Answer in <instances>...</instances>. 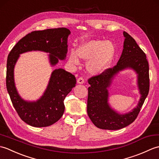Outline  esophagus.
Returning a JSON list of instances; mask_svg holds the SVG:
<instances>
[{
	"label": "esophagus",
	"mask_w": 159,
	"mask_h": 159,
	"mask_svg": "<svg viewBox=\"0 0 159 159\" xmlns=\"http://www.w3.org/2000/svg\"><path fill=\"white\" fill-rule=\"evenodd\" d=\"M84 81H85V80H84L83 77H80L77 79V83H79V84H83Z\"/></svg>",
	"instance_id": "34e87169"
}]
</instances>
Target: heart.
I'll use <instances>...</instances> for the list:
<instances>
[{"label":"heart","mask_w":159,"mask_h":159,"mask_svg":"<svg viewBox=\"0 0 159 159\" xmlns=\"http://www.w3.org/2000/svg\"><path fill=\"white\" fill-rule=\"evenodd\" d=\"M116 48L112 42L104 40H89L80 44L76 52L71 51L68 62L72 66H77L80 63L79 57L89 61L87 69L91 73L98 74L109 67L112 61Z\"/></svg>","instance_id":"obj_1"}]
</instances>
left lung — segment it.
I'll use <instances>...</instances> for the list:
<instances>
[{"instance_id": "obj_1", "label": "left lung", "mask_w": 159, "mask_h": 159, "mask_svg": "<svg viewBox=\"0 0 159 159\" xmlns=\"http://www.w3.org/2000/svg\"><path fill=\"white\" fill-rule=\"evenodd\" d=\"M124 49L117 63L88 79L90 87L87 97V114L93 124L104 130H118L133 123L139 115L150 89L149 65L146 55L132 37L126 32ZM133 69L138 74V86L142 95L137 108L130 113L121 115L116 112L107 104L108 87L112 78L119 70Z\"/></svg>"}]
</instances>
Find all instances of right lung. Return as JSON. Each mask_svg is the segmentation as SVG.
Returning a JSON list of instances; mask_svg holds the SVG:
<instances>
[{
    "instance_id": "add662e5",
    "label": "right lung",
    "mask_w": 159,
    "mask_h": 159,
    "mask_svg": "<svg viewBox=\"0 0 159 159\" xmlns=\"http://www.w3.org/2000/svg\"><path fill=\"white\" fill-rule=\"evenodd\" d=\"M70 34L65 27L35 31L22 38L10 51L7 61L6 86L13 107L21 120L34 127H46L57 122L62 117L64 100L76 83V77L63 69L55 70L47 89L36 102H27L18 95L13 79V68L20 54L41 50L49 52L52 66L59 59H65L67 52V41Z\"/></svg>"
}]
</instances>
